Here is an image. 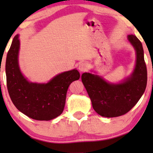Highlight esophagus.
I'll use <instances>...</instances> for the list:
<instances>
[{"mask_svg":"<svg viewBox=\"0 0 153 153\" xmlns=\"http://www.w3.org/2000/svg\"><path fill=\"white\" fill-rule=\"evenodd\" d=\"M78 69L80 72H85L88 69V64L85 63V62H81V63L79 64Z\"/></svg>","mask_w":153,"mask_h":153,"instance_id":"1","label":"esophagus"}]
</instances>
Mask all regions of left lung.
<instances>
[{
  "instance_id": "obj_1",
  "label": "left lung",
  "mask_w": 153,
  "mask_h": 153,
  "mask_svg": "<svg viewBox=\"0 0 153 153\" xmlns=\"http://www.w3.org/2000/svg\"><path fill=\"white\" fill-rule=\"evenodd\" d=\"M128 39L137 53L136 67L129 78L119 84H112L91 73H83L81 76L94 110L103 117L113 118L127 114L137 104L146 90L147 68L142 44L135 35H128Z\"/></svg>"
}]
</instances>
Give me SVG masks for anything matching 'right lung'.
Segmentation results:
<instances>
[{
    "label": "right lung",
    "instance_id": "obj_1",
    "mask_svg": "<svg viewBox=\"0 0 153 153\" xmlns=\"http://www.w3.org/2000/svg\"><path fill=\"white\" fill-rule=\"evenodd\" d=\"M19 45L16 35L6 58V80L12 102L19 111L34 120L55 118L63 111L68 88L80 78V74L73 70L57 75L45 84L28 82L19 67Z\"/></svg>",
    "mask_w": 153,
    "mask_h": 153
}]
</instances>
